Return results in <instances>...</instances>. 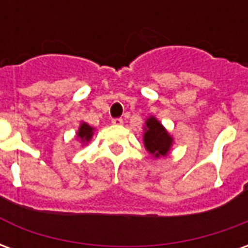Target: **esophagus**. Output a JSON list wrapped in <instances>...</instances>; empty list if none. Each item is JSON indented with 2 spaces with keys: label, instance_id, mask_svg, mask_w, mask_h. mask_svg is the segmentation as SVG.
<instances>
[{
  "label": "esophagus",
  "instance_id": "1",
  "mask_svg": "<svg viewBox=\"0 0 248 248\" xmlns=\"http://www.w3.org/2000/svg\"><path fill=\"white\" fill-rule=\"evenodd\" d=\"M111 124H115V126H122V124H124V119H122V118H114L113 121H111Z\"/></svg>",
  "mask_w": 248,
  "mask_h": 248
}]
</instances>
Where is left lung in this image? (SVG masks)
<instances>
[{
	"label": "left lung",
	"mask_w": 248,
	"mask_h": 248,
	"mask_svg": "<svg viewBox=\"0 0 248 248\" xmlns=\"http://www.w3.org/2000/svg\"><path fill=\"white\" fill-rule=\"evenodd\" d=\"M143 145L149 154L154 158L166 156L174 145L171 134L154 115H150L146 119L143 127Z\"/></svg>",
	"instance_id": "1"
}]
</instances>
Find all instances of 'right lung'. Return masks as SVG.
<instances>
[{
  "mask_svg": "<svg viewBox=\"0 0 248 248\" xmlns=\"http://www.w3.org/2000/svg\"><path fill=\"white\" fill-rule=\"evenodd\" d=\"M94 131H95V129L92 127L90 124H87L86 122H81L79 127H78V131H77V140L81 142L82 146L87 145L92 140Z\"/></svg>",
  "mask_w": 248,
  "mask_h": 248,
  "instance_id": "obj_1",
  "label": "right lung"
}]
</instances>
